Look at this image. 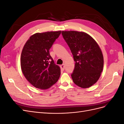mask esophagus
I'll return each mask as SVG.
<instances>
[{
    "label": "esophagus",
    "mask_w": 124,
    "mask_h": 124,
    "mask_svg": "<svg viewBox=\"0 0 124 124\" xmlns=\"http://www.w3.org/2000/svg\"><path fill=\"white\" fill-rule=\"evenodd\" d=\"M61 68L62 70H63L65 69V64H62V65L61 66Z\"/></svg>",
    "instance_id": "34e87169"
}]
</instances>
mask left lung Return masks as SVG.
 Returning <instances> with one entry per match:
<instances>
[{
    "label": "left lung",
    "mask_w": 124,
    "mask_h": 124,
    "mask_svg": "<svg viewBox=\"0 0 124 124\" xmlns=\"http://www.w3.org/2000/svg\"><path fill=\"white\" fill-rule=\"evenodd\" d=\"M75 63L71 74L75 84L86 88L99 80L103 67V56L99 45L87 33L77 31H62Z\"/></svg>",
    "instance_id": "left-lung-1"
}]
</instances>
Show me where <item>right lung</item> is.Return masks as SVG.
Segmentation results:
<instances>
[{
	"label": "right lung",
	"mask_w": 124,
	"mask_h": 124,
	"mask_svg": "<svg viewBox=\"0 0 124 124\" xmlns=\"http://www.w3.org/2000/svg\"><path fill=\"white\" fill-rule=\"evenodd\" d=\"M61 33V31L36 33L30 37L22 50V72L29 83L37 88H49L61 76L60 67L54 63L49 52Z\"/></svg>",
	"instance_id": "1"
}]
</instances>
